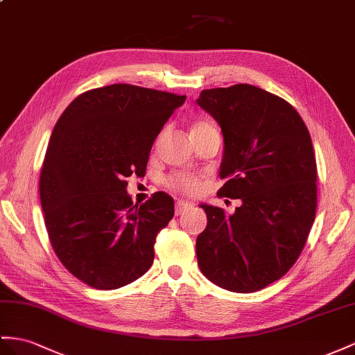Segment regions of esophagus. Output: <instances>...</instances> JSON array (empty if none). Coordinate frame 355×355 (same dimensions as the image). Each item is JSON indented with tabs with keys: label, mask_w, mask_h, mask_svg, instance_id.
<instances>
[{
	"label": "esophagus",
	"mask_w": 355,
	"mask_h": 355,
	"mask_svg": "<svg viewBox=\"0 0 355 355\" xmlns=\"http://www.w3.org/2000/svg\"><path fill=\"white\" fill-rule=\"evenodd\" d=\"M192 204L190 202H187V201H183V199H180V201H177V204H175V216H181V214H184L186 211H189V210H192Z\"/></svg>",
	"instance_id": "34e87169"
}]
</instances>
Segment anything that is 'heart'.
I'll return each mask as SVG.
<instances>
[{
  "mask_svg": "<svg viewBox=\"0 0 355 355\" xmlns=\"http://www.w3.org/2000/svg\"><path fill=\"white\" fill-rule=\"evenodd\" d=\"M205 125H210V124H208L207 121H202V120L195 121L192 124V132L201 129V127H205ZM168 186L172 189H177L183 193L192 195V193L198 192L199 178L195 175H190V174H175L168 180Z\"/></svg>",
  "mask_w": 355,
  "mask_h": 355,
  "instance_id": "1",
  "label": "heart"
}]
</instances>
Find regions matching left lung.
<instances>
[{"label":"left lung","mask_w":355,"mask_h":355,"mask_svg":"<svg viewBox=\"0 0 355 355\" xmlns=\"http://www.w3.org/2000/svg\"><path fill=\"white\" fill-rule=\"evenodd\" d=\"M196 103L223 135L219 196L240 199L234 214L202 204L198 266L213 284L255 293L279 280L302 253L316 211L311 135L286 100L249 84L202 89Z\"/></svg>","instance_id":"8db88e82"}]
</instances>
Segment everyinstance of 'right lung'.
Listing matches in <instances>:
<instances>
[{"mask_svg": "<svg viewBox=\"0 0 355 355\" xmlns=\"http://www.w3.org/2000/svg\"><path fill=\"white\" fill-rule=\"evenodd\" d=\"M186 96L114 84L85 91L53 127L40 201L53 250L71 275L116 289L148 271L174 199L157 192L133 204L125 178L142 175L154 139Z\"/></svg>", "mask_w": 355, "mask_h": 355, "instance_id": "obj_1", "label": "right lung"}]
</instances>
